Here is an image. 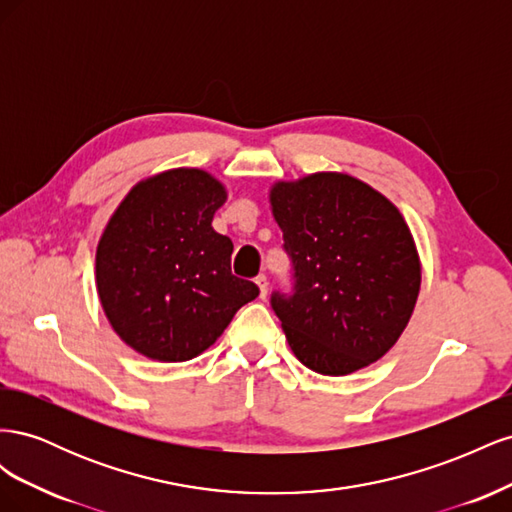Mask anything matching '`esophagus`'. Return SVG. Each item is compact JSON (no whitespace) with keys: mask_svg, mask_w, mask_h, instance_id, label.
Returning a JSON list of instances; mask_svg holds the SVG:
<instances>
[{"mask_svg":"<svg viewBox=\"0 0 512 512\" xmlns=\"http://www.w3.org/2000/svg\"><path fill=\"white\" fill-rule=\"evenodd\" d=\"M256 286L260 290V299H267V292H269V280L267 275H258L256 277Z\"/></svg>","mask_w":512,"mask_h":512,"instance_id":"obj_1","label":"esophagus"}]
</instances>
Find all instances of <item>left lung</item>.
<instances>
[{"label": "left lung", "instance_id": "obj_1", "mask_svg": "<svg viewBox=\"0 0 512 512\" xmlns=\"http://www.w3.org/2000/svg\"><path fill=\"white\" fill-rule=\"evenodd\" d=\"M271 211L292 260V294L273 292L297 359L346 376L382 359L414 312L421 260L404 215L344 173L277 181Z\"/></svg>", "mask_w": 512, "mask_h": 512}]
</instances>
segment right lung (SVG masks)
<instances>
[{"instance_id": "add662e5", "label": "right lung", "mask_w": 512, "mask_h": 512, "mask_svg": "<svg viewBox=\"0 0 512 512\" xmlns=\"http://www.w3.org/2000/svg\"><path fill=\"white\" fill-rule=\"evenodd\" d=\"M226 188L200 168L136 183L108 220L96 286L115 333L151 361H190L215 344L239 307L258 297L230 271L232 241L213 215Z\"/></svg>"}]
</instances>
